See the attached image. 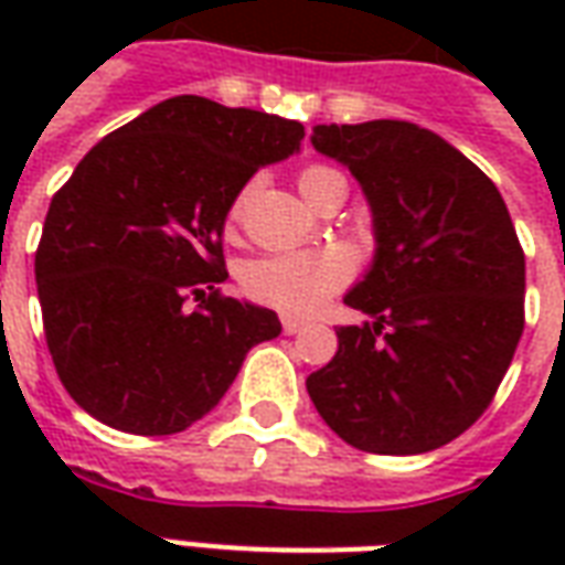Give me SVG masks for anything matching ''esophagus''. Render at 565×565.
I'll return each instance as SVG.
<instances>
[{"instance_id":"esophagus-1","label":"esophagus","mask_w":565,"mask_h":565,"mask_svg":"<svg viewBox=\"0 0 565 565\" xmlns=\"http://www.w3.org/2000/svg\"><path fill=\"white\" fill-rule=\"evenodd\" d=\"M302 320H296V318H281V330L287 332V335H296V332H302Z\"/></svg>"}]
</instances>
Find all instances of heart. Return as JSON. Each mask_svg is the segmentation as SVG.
<instances>
[{
	"mask_svg": "<svg viewBox=\"0 0 565 565\" xmlns=\"http://www.w3.org/2000/svg\"><path fill=\"white\" fill-rule=\"evenodd\" d=\"M344 184V174L330 169V166H308L299 174V190L315 205L320 193L330 186ZM250 186L238 190L226 211V223H235L245 217ZM351 278V266L339 250H302V254H271V257L250 259L242 271V287L250 299L263 306H271L284 315H311L318 311L327 296L342 290Z\"/></svg>",
	"mask_w": 565,
	"mask_h": 565,
	"instance_id": "b5f03b06",
	"label": "heart"
}]
</instances>
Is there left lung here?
Segmentation results:
<instances>
[{"instance_id": "1", "label": "left lung", "mask_w": 565, "mask_h": 565, "mask_svg": "<svg viewBox=\"0 0 565 565\" xmlns=\"http://www.w3.org/2000/svg\"><path fill=\"white\" fill-rule=\"evenodd\" d=\"M311 141L360 181L379 247L344 296L375 323L339 327L308 396L366 454L441 448L484 415L521 342L526 266L509 209L472 160L415 124H330Z\"/></svg>"}]
</instances>
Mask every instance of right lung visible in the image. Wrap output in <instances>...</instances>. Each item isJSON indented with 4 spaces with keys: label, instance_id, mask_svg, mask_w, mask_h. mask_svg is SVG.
<instances>
[{
    "label": "right lung",
    "instance_id": "1",
    "mask_svg": "<svg viewBox=\"0 0 565 565\" xmlns=\"http://www.w3.org/2000/svg\"><path fill=\"white\" fill-rule=\"evenodd\" d=\"M302 139L296 120L174 96L93 145L56 190L35 284L56 375L87 415L136 436L181 433L281 332L275 311L217 290L221 235L250 174Z\"/></svg>",
    "mask_w": 565,
    "mask_h": 565
}]
</instances>
